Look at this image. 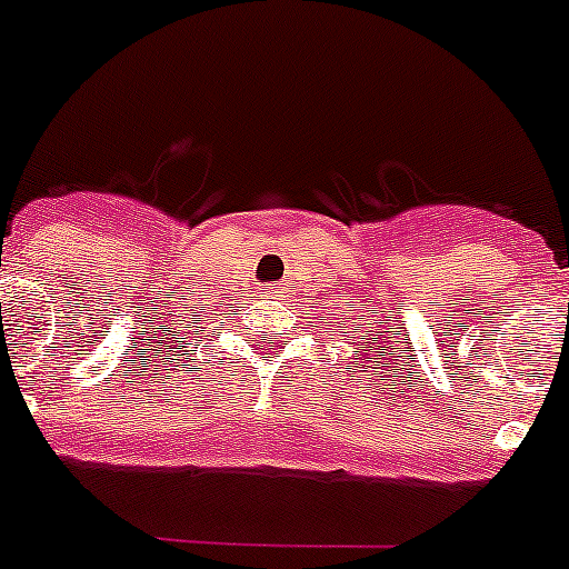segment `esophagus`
Wrapping results in <instances>:
<instances>
[{
	"instance_id": "obj_1",
	"label": "esophagus",
	"mask_w": 569,
	"mask_h": 569,
	"mask_svg": "<svg viewBox=\"0 0 569 569\" xmlns=\"http://www.w3.org/2000/svg\"><path fill=\"white\" fill-rule=\"evenodd\" d=\"M263 295H269V300H283L286 286L283 283H267L263 286Z\"/></svg>"
}]
</instances>
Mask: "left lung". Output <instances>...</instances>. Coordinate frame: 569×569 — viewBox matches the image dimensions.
Listing matches in <instances>:
<instances>
[{"instance_id":"8db88e82","label":"left lung","mask_w":569,"mask_h":569,"mask_svg":"<svg viewBox=\"0 0 569 569\" xmlns=\"http://www.w3.org/2000/svg\"><path fill=\"white\" fill-rule=\"evenodd\" d=\"M368 326H370V322H368ZM359 331V328H353V333H357ZM345 333V331H342ZM376 337H379V331H376ZM353 339H357V337H353ZM373 342H376V339H373ZM350 345H353V342H350ZM357 353H359V357H362V350H357ZM365 362H370V357L368 359H365ZM365 368H368V365H365ZM381 368H385V365H381Z\"/></svg>"}]
</instances>
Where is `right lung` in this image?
<instances>
[{
  "instance_id": "right-lung-1",
  "label": "right lung",
  "mask_w": 569,
  "mask_h": 569,
  "mask_svg": "<svg viewBox=\"0 0 569 569\" xmlns=\"http://www.w3.org/2000/svg\"><path fill=\"white\" fill-rule=\"evenodd\" d=\"M199 317V322H201V315H196ZM196 331H199V326H196ZM184 339H188V333H184ZM184 345H190V342H184ZM184 345H179V348H184Z\"/></svg>"
}]
</instances>
